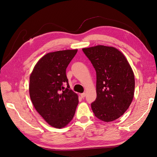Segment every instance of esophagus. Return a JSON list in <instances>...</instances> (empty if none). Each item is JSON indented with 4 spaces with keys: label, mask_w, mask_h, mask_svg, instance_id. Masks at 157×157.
<instances>
[{
    "label": "esophagus",
    "mask_w": 157,
    "mask_h": 157,
    "mask_svg": "<svg viewBox=\"0 0 157 157\" xmlns=\"http://www.w3.org/2000/svg\"><path fill=\"white\" fill-rule=\"evenodd\" d=\"M80 96H81V98H83L86 96V93H82V94H80Z\"/></svg>",
    "instance_id": "esophagus-1"
}]
</instances>
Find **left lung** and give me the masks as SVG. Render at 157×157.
<instances>
[{
	"mask_svg": "<svg viewBox=\"0 0 157 157\" xmlns=\"http://www.w3.org/2000/svg\"><path fill=\"white\" fill-rule=\"evenodd\" d=\"M96 72L97 98L91 104L99 120L111 122L121 117L132 101L135 79L133 71L121 52L98 45L83 48Z\"/></svg>",
	"mask_w": 157,
	"mask_h": 157,
	"instance_id": "obj_1",
	"label": "left lung"
}]
</instances>
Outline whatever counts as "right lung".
<instances>
[{"instance_id": "1", "label": "right lung", "mask_w": 157, "mask_h": 157, "mask_svg": "<svg viewBox=\"0 0 157 157\" xmlns=\"http://www.w3.org/2000/svg\"><path fill=\"white\" fill-rule=\"evenodd\" d=\"M77 50L48 53L38 61L30 75L29 90L33 105L46 122L56 128L68 124L78 103V95L71 90L66 75V69Z\"/></svg>"}]
</instances>
